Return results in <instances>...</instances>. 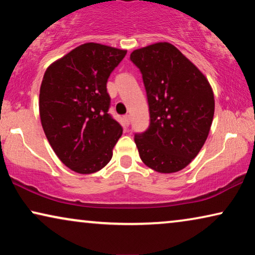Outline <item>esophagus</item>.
<instances>
[{"instance_id": "obj_1", "label": "esophagus", "mask_w": 255, "mask_h": 255, "mask_svg": "<svg viewBox=\"0 0 255 255\" xmlns=\"http://www.w3.org/2000/svg\"><path fill=\"white\" fill-rule=\"evenodd\" d=\"M123 121H124L125 127H128V124H130V116H128V115H125L123 117Z\"/></svg>"}]
</instances>
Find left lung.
<instances>
[{
	"label": "left lung",
	"instance_id": "obj_1",
	"mask_svg": "<svg viewBox=\"0 0 255 255\" xmlns=\"http://www.w3.org/2000/svg\"><path fill=\"white\" fill-rule=\"evenodd\" d=\"M151 123L135 134L142 162L158 173L183 169L207 140L215 114L214 92L205 75L174 45L160 41L134 50Z\"/></svg>",
	"mask_w": 255,
	"mask_h": 255
}]
</instances>
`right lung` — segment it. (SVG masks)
<instances>
[{
  "label": "right lung",
  "instance_id": "obj_1",
  "mask_svg": "<svg viewBox=\"0 0 255 255\" xmlns=\"http://www.w3.org/2000/svg\"><path fill=\"white\" fill-rule=\"evenodd\" d=\"M127 50L97 43L75 47L48 66L39 115L51 147L73 172L93 174L108 165L123 130L108 114L107 81Z\"/></svg>",
  "mask_w": 255,
  "mask_h": 255
}]
</instances>
